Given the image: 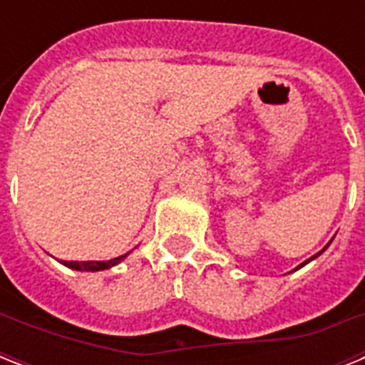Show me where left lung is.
<instances>
[{"label":"left lung","mask_w":365,"mask_h":365,"mask_svg":"<svg viewBox=\"0 0 365 365\" xmlns=\"http://www.w3.org/2000/svg\"><path fill=\"white\" fill-rule=\"evenodd\" d=\"M320 254H322V252H318V254H317V255H312L311 259H314V257H318V255H320ZM311 259H309V261H311ZM309 261H305V263H309ZM305 263H303V265H305ZM303 265H301V267H303Z\"/></svg>","instance_id":"8db88e82"}]
</instances>
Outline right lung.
<instances>
[{"instance_id":"1","label":"right lung","mask_w":365,"mask_h":365,"mask_svg":"<svg viewBox=\"0 0 365 365\" xmlns=\"http://www.w3.org/2000/svg\"><path fill=\"white\" fill-rule=\"evenodd\" d=\"M123 257L125 255L110 261H64V265L71 267V269H77V271H104V269H110V267L117 265Z\"/></svg>"}]
</instances>
